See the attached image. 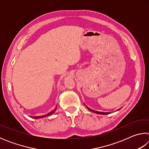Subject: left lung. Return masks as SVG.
<instances>
[{
    "instance_id": "obj_1",
    "label": "left lung",
    "mask_w": 149,
    "mask_h": 149,
    "mask_svg": "<svg viewBox=\"0 0 149 149\" xmlns=\"http://www.w3.org/2000/svg\"><path fill=\"white\" fill-rule=\"evenodd\" d=\"M86 106V105H85ZM86 107L88 110H89L90 111H91V112H94V113H96V114H101V115H106V114H108V112H99V111H96V110H93L92 109H91V108H89V107H87L86 106Z\"/></svg>"
}]
</instances>
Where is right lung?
Wrapping results in <instances>:
<instances>
[{"label":"right lung","instance_id":"1","mask_svg":"<svg viewBox=\"0 0 149 149\" xmlns=\"http://www.w3.org/2000/svg\"><path fill=\"white\" fill-rule=\"evenodd\" d=\"M57 109V107L54 108V109L53 110L50 111V112L48 113V114H45V115H42V116H35V117H32L33 118H34V119H39V118H44V117H46V116H50V115H52V114H53L54 112H55V111Z\"/></svg>","mask_w":149,"mask_h":149}]
</instances>
